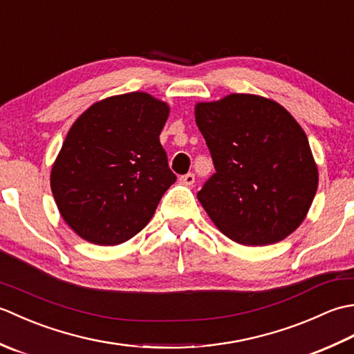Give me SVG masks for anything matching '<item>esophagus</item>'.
<instances>
[{
	"label": "esophagus",
	"mask_w": 354,
	"mask_h": 354,
	"mask_svg": "<svg viewBox=\"0 0 354 354\" xmlns=\"http://www.w3.org/2000/svg\"><path fill=\"white\" fill-rule=\"evenodd\" d=\"M179 181H181L185 185H192L194 183V175H193V173H185V175L179 178Z\"/></svg>",
	"instance_id": "34e87169"
}]
</instances>
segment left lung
Listing matches in <instances>:
<instances>
[{
	"mask_svg": "<svg viewBox=\"0 0 354 354\" xmlns=\"http://www.w3.org/2000/svg\"><path fill=\"white\" fill-rule=\"evenodd\" d=\"M194 114L216 170L198 192L209 219L240 245L288 237L318 189L301 126L281 104L251 94L198 103Z\"/></svg>",
	"mask_w": 354,
	"mask_h": 354,
	"instance_id": "8db88e82",
	"label": "left lung"
}]
</instances>
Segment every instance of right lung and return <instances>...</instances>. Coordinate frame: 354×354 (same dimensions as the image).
<instances>
[{
    "mask_svg": "<svg viewBox=\"0 0 354 354\" xmlns=\"http://www.w3.org/2000/svg\"><path fill=\"white\" fill-rule=\"evenodd\" d=\"M169 106L146 93L94 103L66 135L51 169L64 221L95 245H118L152 219L176 181L160 133Z\"/></svg>",
    "mask_w": 354,
    "mask_h": 354,
    "instance_id": "right-lung-1",
    "label": "right lung"
}]
</instances>
